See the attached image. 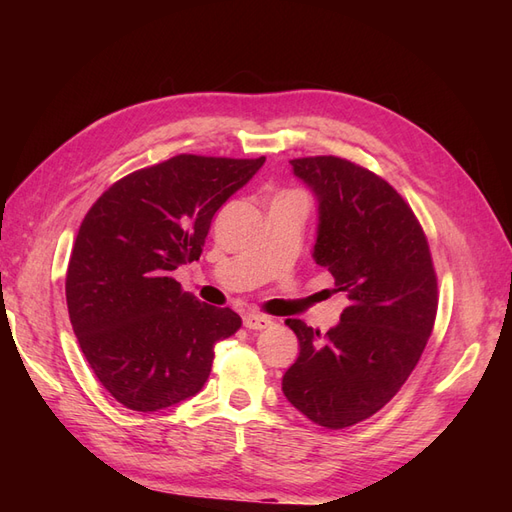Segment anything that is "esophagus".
I'll use <instances>...</instances> for the list:
<instances>
[{
  "mask_svg": "<svg viewBox=\"0 0 512 512\" xmlns=\"http://www.w3.org/2000/svg\"><path fill=\"white\" fill-rule=\"evenodd\" d=\"M243 324H245V329H250V331H262V329L271 327V318L252 312V314L243 316Z\"/></svg>",
  "mask_w": 512,
  "mask_h": 512,
  "instance_id": "1",
  "label": "esophagus"
}]
</instances>
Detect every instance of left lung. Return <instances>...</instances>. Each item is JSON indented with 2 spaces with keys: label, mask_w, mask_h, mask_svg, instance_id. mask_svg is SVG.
Listing matches in <instances>:
<instances>
[{
  "label": "left lung",
  "mask_w": 512,
  "mask_h": 512,
  "mask_svg": "<svg viewBox=\"0 0 512 512\" xmlns=\"http://www.w3.org/2000/svg\"><path fill=\"white\" fill-rule=\"evenodd\" d=\"M290 164L318 198L314 260L348 307L324 335L286 320L301 350L282 391L312 423L344 429L389 404L412 374L436 322L438 277L425 232L391 183L335 156Z\"/></svg>",
  "instance_id": "obj_1"
}]
</instances>
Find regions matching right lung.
Here are the masks:
<instances>
[{"instance_id":"right-lung-1","label":"right lung","mask_w":512,"mask_h":512,"mask_svg":"<svg viewBox=\"0 0 512 512\" xmlns=\"http://www.w3.org/2000/svg\"><path fill=\"white\" fill-rule=\"evenodd\" d=\"M262 164L181 153L119 179L87 211L68 262V314L121 406L158 412L196 395L215 344L239 331V314L183 292L173 271L200 258L215 211Z\"/></svg>"}]
</instances>
